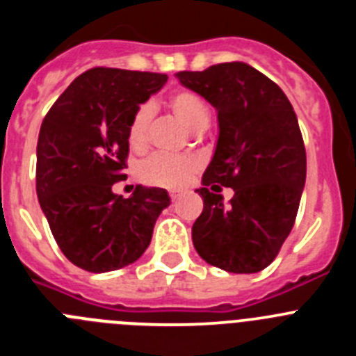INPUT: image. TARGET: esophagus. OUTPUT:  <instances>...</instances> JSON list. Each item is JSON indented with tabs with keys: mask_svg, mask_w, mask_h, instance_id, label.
<instances>
[{
	"mask_svg": "<svg viewBox=\"0 0 356 356\" xmlns=\"http://www.w3.org/2000/svg\"><path fill=\"white\" fill-rule=\"evenodd\" d=\"M169 197H171V201H178V200H180V194L171 193V194H169Z\"/></svg>",
	"mask_w": 356,
	"mask_h": 356,
	"instance_id": "34e87169",
	"label": "esophagus"
}]
</instances>
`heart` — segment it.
I'll use <instances>...</instances> for the list:
<instances>
[{"label":"heart","instance_id":"b5f03b06","mask_svg":"<svg viewBox=\"0 0 356 356\" xmlns=\"http://www.w3.org/2000/svg\"><path fill=\"white\" fill-rule=\"evenodd\" d=\"M168 106L185 127L193 131H203L210 124L209 103L201 94L191 89H178L168 97ZM153 118L149 105H140L135 110L128 124L127 139L134 151H143L147 146V131ZM201 163L196 156H172L155 153L147 156L139 165L140 180L147 185L163 188H184L194 175L200 171Z\"/></svg>","mask_w":356,"mask_h":356}]
</instances>
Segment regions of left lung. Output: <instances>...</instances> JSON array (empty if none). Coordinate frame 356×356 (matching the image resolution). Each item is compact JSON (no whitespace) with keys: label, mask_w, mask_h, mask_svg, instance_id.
<instances>
[{"label":"left lung","mask_w":356,"mask_h":356,"mask_svg":"<svg viewBox=\"0 0 356 356\" xmlns=\"http://www.w3.org/2000/svg\"><path fill=\"white\" fill-rule=\"evenodd\" d=\"M216 106L219 139L197 194L203 212L193 242L205 262L228 273L266 269L294 226L307 178V153L291 102L244 62L175 74ZM234 188L229 204L219 195Z\"/></svg>","instance_id":"8db88e82"}]
</instances>
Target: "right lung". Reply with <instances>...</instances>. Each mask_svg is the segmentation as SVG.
<instances>
[{"label":"right lung","mask_w":356,"mask_h":356,"mask_svg":"<svg viewBox=\"0 0 356 356\" xmlns=\"http://www.w3.org/2000/svg\"><path fill=\"white\" fill-rule=\"evenodd\" d=\"M168 74L92 67L53 103L37 140V197L69 262L89 273L130 266L149 246L156 217L171 203L159 187L112 193L128 159V124Z\"/></svg>","instance_id":"right-lung-1"}]
</instances>
